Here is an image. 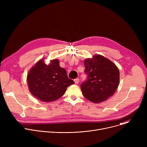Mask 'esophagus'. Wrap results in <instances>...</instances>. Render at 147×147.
<instances>
[{"label":"esophagus","instance_id":"esophagus-1","mask_svg":"<svg viewBox=\"0 0 147 147\" xmlns=\"http://www.w3.org/2000/svg\"><path fill=\"white\" fill-rule=\"evenodd\" d=\"M74 81L75 82L76 84H78L79 82V78H76L74 80Z\"/></svg>","mask_w":147,"mask_h":147}]
</instances>
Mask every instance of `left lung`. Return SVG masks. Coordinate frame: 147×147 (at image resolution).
<instances>
[{"label":"left lung","mask_w":147,"mask_h":147,"mask_svg":"<svg viewBox=\"0 0 147 147\" xmlns=\"http://www.w3.org/2000/svg\"><path fill=\"white\" fill-rule=\"evenodd\" d=\"M84 66L87 79L81 85L84 97L91 102L99 103L112 96L119 84L120 73L117 67L100 55L86 59Z\"/></svg>","instance_id":"obj_1"}]
</instances>
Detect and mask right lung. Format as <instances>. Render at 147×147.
I'll return each instance as SVG.
<instances>
[{
  "label": "right lung",
  "instance_id": "1",
  "mask_svg": "<svg viewBox=\"0 0 147 147\" xmlns=\"http://www.w3.org/2000/svg\"><path fill=\"white\" fill-rule=\"evenodd\" d=\"M29 90L39 100L50 102L64 95L67 88L74 84L68 78L66 70L59 66L57 59L51 60L47 65L40 59L27 75Z\"/></svg>",
  "mask_w": 147,
  "mask_h": 147
}]
</instances>
